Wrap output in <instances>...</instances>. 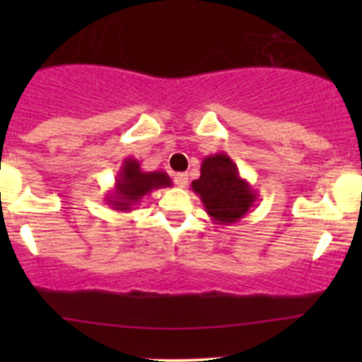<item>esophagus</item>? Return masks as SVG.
<instances>
[{
	"instance_id": "1",
	"label": "esophagus",
	"mask_w": 362,
	"mask_h": 362,
	"mask_svg": "<svg viewBox=\"0 0 362 362\" xmlns=\"http://www.w3.org/2000/svg\"><path fill=\"white\" fill-rule=\"evenodd\" d=\"M173 182H175L177 187H182V189H184V187H187V182H189V175H187V173H175V175H173Z\"/></svg>"
}]
</instances>
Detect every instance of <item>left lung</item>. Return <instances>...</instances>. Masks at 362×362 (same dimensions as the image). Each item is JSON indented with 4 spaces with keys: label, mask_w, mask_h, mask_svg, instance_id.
Here are the masks:
<instances>
[{
    "label": "left lung",
    "mask_w": 362,
    "mask_h": 362,
    "mask_svg": "<svg viewBox=\"0 0 362 362\" xmlns=\"http://www.w3.org/2000/svg\"><path fill=\"white\" fill-rule=\"evenodd\" d=\"M201 197L206 213L216 224H233L243 218L259 201L257 190L240 175L238 167L226 153L206 156L201 177L190 184Z\"/></svg>",
    "instance_id": "1"
}]
</instances>
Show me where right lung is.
I'll return each instance as SVG.
<instances>
[{
    "label": "right lung",
    "mask_w": 362,
    "mask_h": 362,
    "mask_svg": "<svg viewBox=\"0 0 362 362\" xmlns=\"http://www.w3.org/2000/svg\"><path fill=\"white\" fill-rule=\"evenodd\" d=\"M172 187V178L165 172H144L141 163L129 156L115 177L114 189L107 192L105 202L114 211L129 213L143 201L153 190Z\"/></svg>",
    "instance_id": "obj_1"
}]
</instances>
